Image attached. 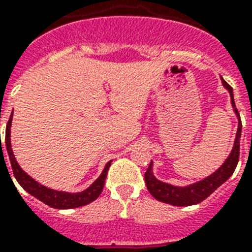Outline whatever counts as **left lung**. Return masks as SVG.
<instances>
[{"label": "left lung", "mask_w": 252, "mask_h": 252, "mask_svg": "<svg viewBox=\"0 0 252 252\" xmlns=\"http://www.w3.org/2000/svg\"><path fill=\"white\" fill-rule=\"evenodd\" d=\"M221 81L222 85L230 93L232 106L234 108V111H236L237 116H238V129H237L236 141H234L232 153L228 157V159L224 161V164L216 172H214L211 176H208V177H206V179L199 181V183H195L189 186H184V188L169 185V184L159 181L154 176V173H153V161H150V165H149V168L145 172V183H146L147 190L150 191L151 195L155 199H158L159 202H164V203L172 204V206H191V204L200 203L202 200L210 197L215 190L218 189L219 186L225 183L226 180L234 172L239 159V140H241L242 123H241L239 112L236 107V103H234L232 87L224 79H221Z\"/></svg>", "instance_id": "obj_1"}]
</instances>
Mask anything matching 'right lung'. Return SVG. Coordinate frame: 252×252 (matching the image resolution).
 <instances>
[{
  "label": "right lung",
  "instance_id": "add662e5",
  "mask_svg": "<svg viewBox=\"0 0 252 252\" xmlns=\"http://www.w3.org/2000/svg\"><path fill=\"white\" fill-rule=\"evenodd\" d=\"M11 118L10 116L7 126H6V133H5V144L6 150L9 154L10 163H11V168H13V173L15 176L16 181L19 183V185L23 188L26 191L33 195L34 198L40 199L41 202H44L45 204H48L53 208H58V210H67V208H76L89 204L91 202L97 199L99 197V194L103 190L105 186L106 176H107V171L111 165V161H108L106 164L103 172L98 177L93 184H92L87 190H84L81 193H66V191H57V190L49 189L46 186H42L38 184L37 181H34L32 177L27 175L23 169L20 168L19 164L16 163L15 157L13 154V149H11V144H10V126H11ZM2 146V145H1Z\"/></svg>",
  "mask_w": 252,
  "mask_h": 252
}]
</instances>
